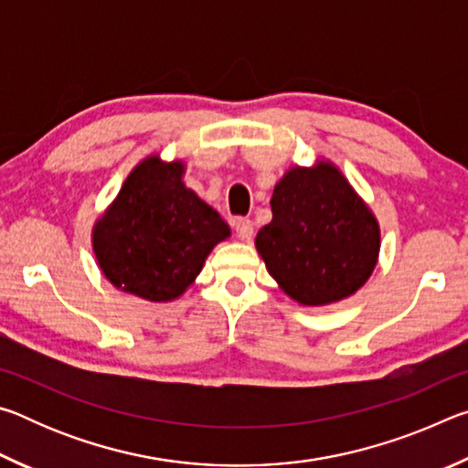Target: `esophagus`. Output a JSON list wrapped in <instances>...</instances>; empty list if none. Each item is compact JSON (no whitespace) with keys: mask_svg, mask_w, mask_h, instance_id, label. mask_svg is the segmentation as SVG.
<instances>
[{"mask_svg":"<svg viewBox=\"0 0 468 468\" xmlns=\"http://www.w3.org/2000/svg\"><path fill=\"white\" fill-rule=\"evenodd\" d=\"M233 227H235L237 237H239L241 241H251V237H253V223H251L250 218H235Z\"/></svg>","mask_w":468,"mask_h":468,"instance_id":"esophagus-1","label":"esophagus"}]
</instances>
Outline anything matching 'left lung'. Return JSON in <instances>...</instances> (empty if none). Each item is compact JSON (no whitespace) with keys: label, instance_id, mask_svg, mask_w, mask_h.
I'll use <instances>...</instances> for the list:
<instances>
[{"label":"left lung","instance_id":"left-lung-1","mask_svg":"<svg viewBox=\"0 0 468 468\" xmlns=\"http://www.w3.org/2000/svg\"><path fill=\"white\" fill-rule=\"evenodd\" d=\"M271 208L256 248L291 299L328 305L367 282L378 264L379 225L330 161L291 167L274 186Z\"/></svg>","mask_w":468,"mask_h":468}]
</instances>
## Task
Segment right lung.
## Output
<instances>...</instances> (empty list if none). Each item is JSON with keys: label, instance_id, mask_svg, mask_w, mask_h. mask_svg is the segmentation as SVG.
<instances>
[{"label": "right lung", "instance_id": "add662e5", "mask_svg": "<svg viewBox=\"0 0 468 468\" xmlns=\"http://www.w3.org/2000/svg\"><path fill=\"white\" fill-rule=\"evenodd\" d=\"M184 163L148 156L92 229L99 268L113 287L154 303L184 295L231 229L186 187Z\"/></svg>", "mask_w": 468, "mask_h": 468}]
</instances>
